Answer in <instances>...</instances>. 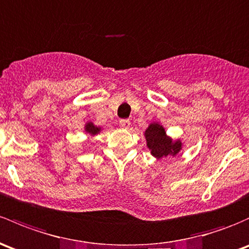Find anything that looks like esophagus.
Here are the masks:
<instances>
[{"instance_id": "obj_1", "label": "esophagus", "mask_w": 249, "mask_h": 249, "mask_svg": "<svg viewBox=\"0 0 249 249\" xmlns=\"http://www.w3.org/2000/svg\"><path fill=\"white\" fill-rule=\"evenodd\" d=\"M130 124H131V123H130V120H127V119H123L119 122L120 127H122V129H125V130L129 129Z\"/></svg>"}]
</instances>
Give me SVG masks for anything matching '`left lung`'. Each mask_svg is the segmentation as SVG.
Masks as SVG:
<instances>
[{
    "mask_svg": "<svg viewBox=\"0 0 249 249\" xmlns=\"http://www.w3.org/2000/svg\"><path fill=\"white\" fill-rule=\"evenodd\" d=\"M146 146L155 159H163L167 156H177L182 149L180 140H173L167 136L166 130L160 123H150L144 132Z\"/></svg>",
    "mask_w": 249,
    "mask_h": 249,
    "instance_id": "8db88e82",
    "label": "left lung"
}]
</instances>
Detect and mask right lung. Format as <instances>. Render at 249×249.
I'll return each mask as SVG.
<instances>
[{
	"mask_svg": "<svg viewBox=\"0 0 249 249\" xmlns=\"http://www.w3.org/2000/svg\"><path fill=\"white\" fill-rule=\"evenodd\" d=\"M85 131L87 132L88 135L95 136V135H98V133L101 131V127L100 126H96V125H94L91 122H87L85 124Z\"/></svg>",
	"mask_w": 249,
	"mask_h": 249,
	"instance_id": "add662e5",
	"label": "right lung"
}]
</instances>
